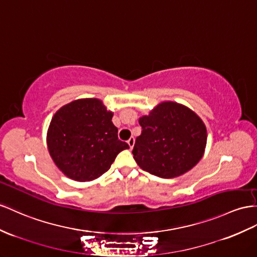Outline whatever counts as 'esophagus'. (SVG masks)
<instances>
[{
	"instance_id": "1",
	"label": "esophagus",
	"mask_w": 257,
	"mask_h": 257,
	"mask_svg": "<svg viewBox=\"0 0 257 257\" xmlns=\"http://www.w3.org/2000/svg\"><path fill=\"white\" fill-rule=\"evenodd\" d=\"M128 146L130 149H133L135 147V138H130V139L128 140Z\"/></svg>"
}]
</instances>
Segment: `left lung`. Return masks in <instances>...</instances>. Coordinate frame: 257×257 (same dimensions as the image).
Masks as SVG:
<instances>
[{"label": "left lung", "mask_w": 257, "mask_h": 257, "mask_svg": "<svg viewBox=\"0 0 257 257\" xmlns=\"http://www.w3.org/2000/svg\"><path fill=\"white\" fill-rule=\"evenodd\" d=\"M142 127L133 150L140 168L160 178L192 169L205 152L207 130L201 117L180 103L164 101L139 118Z\"/></svg>", "instance_id": "1"}]
</instances>
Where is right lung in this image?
<instances>
[{
  "label": "right lung",
  "instance_id": "1",
  "mask_svg": "<svg viewBox=\"0 0 257 257\" xmlns=\"http://www.w3.org/2000/svg\"><path fill=\"white\" fill-rule=\"evenodd\" d=\"M114 113L98 98H79L52 117L47 134L49 153L57 168L75 181H92L110 168L118 153L129 149L118 140Z\"/></svg>",
  "mask_w": 257,
  "mask_h": 257
}]
</instances>
